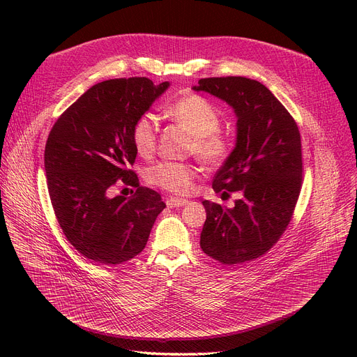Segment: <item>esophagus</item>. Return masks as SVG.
I'll use <instances>...</instances> for the list:
<instances>
[{
	"label": "esophagus",
	"mask_w": 357,
	"mask_h": 357,
	"mask_svg": "<svg viewBox=\"0 0 357 357\" xmlns=\"http://www.w3.org/2000/svg\"><path fill=\"white\" fill-rule=\"evenodd\" d=\"M186 204H188V201H186V199H182V198H167L166 199V205H167V207L169 208H178V207H183V205H186Z\"/></svg>",
	"instance_id": "esophagus-1"
}]
</instances>
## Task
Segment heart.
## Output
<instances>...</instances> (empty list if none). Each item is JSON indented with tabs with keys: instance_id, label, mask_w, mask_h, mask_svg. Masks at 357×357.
I'll use <instances>...</instances> for the list:
<instances>
[{
	"instance_id": "b5f03b06",
	"label": "heart",
	"mask_w": 357,
	"mask_h": 357,
	"mask_svg": "<svg viewBox=\"0 0 357 357\" xmlns=\"http://www.w3.org/2000/svg\"><path fill=\"white\" fill-rule=\"evenodd\" d=\"M166 116L192 136V153L207 166L220 165L229 155V142L220 133V116L215 107L201 96L190 93L166 107ZM136 152L149 158L156 149V124L150 116H142L131 130ZM149 181L175 194L192 188L195 169L176 162H162L149 169Z\"/></svg>"
}]
</instances>
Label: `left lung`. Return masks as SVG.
Returning <instances> with one entry per match:
<instances>
[{
  "instance_id": "8db88e82",
  "label": "left lung",
  "mask_w": 357,
  "mask_h": 357,
  "mask_svg": "<svg viewBox=\"0 0 357 357\" xmlns=\"http://www.w3.org/2000/svg\"><path fill=\"white\" fill-rule=\"evenodd\" d=\"M192 89L234 111L236 143L213 190L241 194L233 208L202 201L207 220L199 245L224 265L243 264L266 253L287 230L301 190V136L287 108L255 79L205 78Z\"/></svg>"
}]
</instances>
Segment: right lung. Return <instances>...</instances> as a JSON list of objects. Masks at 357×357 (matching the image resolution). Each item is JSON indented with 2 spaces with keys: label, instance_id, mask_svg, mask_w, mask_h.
<instances>
[{
  "label": "right lung",
  "instance_id": "1",
  "mask_svg": "<svg viewBox=\"0 0 357 357\" xmlns=\"http://www.w3.org/2000/svg\"><path fill=\"white\" fill-rule=\"evenodd\" d=\"M171 86L147 78L108 79L91 86L54 123L45 149L52 205L70 245L98 265L137 256L166 207L150 188L111 198L119 179L139 185L135 123Z\"/></svg>",
  "mask_w": 357,
  "mask_h": 357
}]
</instances>
